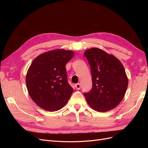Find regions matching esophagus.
Wrapping results in <instances>:
<instances>
[{"mask_svg":"<svg viewBox=\"0 0 148 148\" xmlns=\"http://www.w3.org/2000/svg\"><path fill=\"white\" fill-rule=\"evenodd\" d=\"M75 87L76 89H77V90H79V89H80V88H81V84H80L79 83L76 84L75 85Z\"/></svg>","mask_w":148,"mask_h":148,"instance_id":"esophagus-1","label":"esophagus"}]
</instances>
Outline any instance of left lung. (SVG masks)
<instances>
[{
  "label": "left lung",
  "mask_w": 148,
  "mask_h": 148,
  "mask_svg": "<svg viewBox=\"0 0 148 148\" xmlns=\"http://www.w3.org/2000/svg\"><path fill=\"white\" fill-rule=\"evenodd\" d=\"M90 65L92 86L84 93L88 104L97 112H105L122 101L128 80L124 67L113 55L92 47L84 52Z\"/></svg>",
  "instance_id": "1"
}]
</instances>
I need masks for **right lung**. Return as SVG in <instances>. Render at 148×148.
Returning a JSON list of instances; mask_svg holds the SVG:
<instances>
[{"instance_id": "obj_1", "label": "right lung", "mask_w": 148, "mask_h": 148, "mask_svg": "<svg viewBox=\"0 0 148 148\" xmlns=\"http://www.w3.org/2000/svg\"><path fill=\"white\" fill-rule=\"evenodd\" d=\"M74 56L71 51L56 49L35 58L28 70L26 84L31 99L45 110L62 109L73 89L68 83L65 65Z\"/></svg>"}]
</instances>
